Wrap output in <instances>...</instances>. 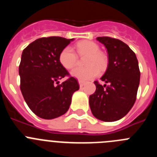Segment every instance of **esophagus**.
I'll return each mask as SVG.
<instances>
[{
	"label": "esophagus",
	"instance_id": "1",
	"mask_svg": "<svg viewBox=\"0 0 157 157\" xmlns=\"http://www.w3.org/2000/svg\"><path fill=\"white\" fill-rule=\"evenodd\" d=\"M78 83H79V86L82 87L83 86L85 85V82L82 81V80H78Z\"/></svg>",
	"mask_w": 157,
	"mask_h": 157
}]
</instances>
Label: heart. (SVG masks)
Instances as JSON below:
<instances>
[{"instance_id":"1","label":"heart","mask_w":157,"mask_h":157,"mask_svg":"<svg viewBox=\"0 0 157 157\" xmlns=\"http://www.w3.org/2000/svg\"><path fill=\"white\" fill-rule=\"evenodd\" d=\"M76 49L79 55L88 54L86 58V67H78L71 71L72 76L82 80L94 78L100 73V69L103 71L107 66V58L101 52L98 44L91 41H81L76 44ZM59 63L66 69H71L78 63V56L71 46H67L60 52L59 56Z\"/></svg>"}]
</instances>
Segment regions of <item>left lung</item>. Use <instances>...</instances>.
<instances>
[{
    "label": "left lung",
    "instance_id": "1",
    "mask_svg": "<svg viewBox=\"0 0 157 157\" xmlns=\"http://www.w3.org/2000/svg\"><path fill=\"white\" fill-rule=\"evenodd\" d=\"M109 54V65L101 78L105 85L94 82L96 91L90 96V107L97 119L105 122L120 120L129 112L137 98L140 82L138 59L131 48L114 37H98Z\"/></svg>",
    "mask_w": 157,
    "mask_h": 157
}]
</instances>
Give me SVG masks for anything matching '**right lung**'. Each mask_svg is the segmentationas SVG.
<instances>
[{"label":"right lung","instance_id":"add662e5","mask_svg":"<svg viewBox=\"0 0 157 157\" xmlns=\"http://www.w3.org/2000/svg\"><path fill=\"white\" fill-rule=\"evenodd\" d=\"M72 40L56 36L41 37L23 49L19 66L20 90L38 117L52 120L66 113L72 94L79 89L77 79L59 60L60 52ZM66 76L69 78L58 84V80Z\"/></svg>","mask_w":157,"mask_h":157}]
</instances>
